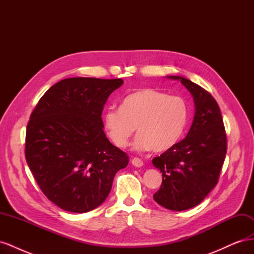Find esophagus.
Instances as JSON below:
<instances>
[{"label": "esophagus", "mask_w": 254, "mask_h": 254, "mask_svg": "<svg viewBox=\"0 0 254 254\" xmlns=\"http://www.w3.org/2000/svg\"><path fill=\"white\" fill-rule=\"evenodd\" d=\"M131 164L135 167H142L143 166V161L139 158H133L131 160Z\"/></svg>", "instance_id": "obj_1"}]
</instances>
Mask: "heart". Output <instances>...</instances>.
Segmentation results:
<instances>
[{
    "label": "heart",
    "mask_w": 254,
    "mask_h": 254,
    "mask_svg": "<svg viewBox=\"0 0 254 254\" xmlns=\"http://www.w3.org/2000/svg\"><path fill=\"white\" fill-rule=\"evenodd\" d=\"M188 106L179 96H168L153 89L127 95L121 109H108L104 127L120 148L128 146L136 128L133 148L160 152L170 149L182 135L188 123Z\"/></svg>",
    "instance_id": "b5f03b06"
}]
</instances>
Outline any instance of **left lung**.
I'll list each match as a JSON object with an SVG mask.
<instances>
[{
	"label": "left lung",
	"instance_id": "obj_1",
	"mask_svg": "<svg viewBox=\"0 0 254 254\" xmlns=\"http://www.w3.org/2000/svg\"><path fill=\"white\" fill-rule=\"evenodd\" d=\"M167 77L188 89L195 115L187 136L152 160L163 177L153 199L165 209L184 211L200 203L217 184L227 136L218 104L209 92L181 76Z\"/></svg>",
	"mask_w": 254,
	"mask_h": 254
}]
</instances>
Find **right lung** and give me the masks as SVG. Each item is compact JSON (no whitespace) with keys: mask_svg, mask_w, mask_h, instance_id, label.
<instances>
[{"mask_svg":"<svg viewBox=\"0 0 254 254\" xmlns=\"http://www.w3.org/2000/svg\"><path fill=\"white\" fill-rule=\"evenodd\" d=\"M124 80L72 77L40 98L26 128L25 158L38 186L60 209L86 213L108 197L129 158L104 132V105Z\"/></svg>","mask_w":254,"mask_h":254,"instance_id":"add662e5","label":"right lung"}]
</instances>
